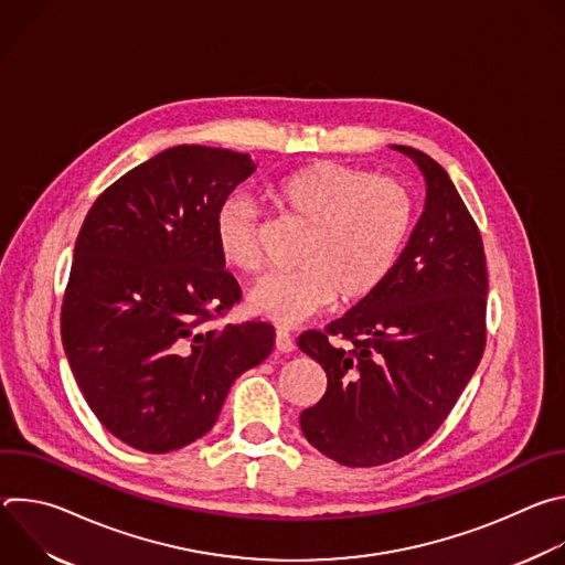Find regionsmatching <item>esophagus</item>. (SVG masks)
I'll list each match as a JSON object with an SVG mask.
<instances>
[{
	"instance_id": "obj_1",
	"label": "esophagus",
	"mask_w": 565,
	"mask_h": 565,
	"mask_svg": "<svg viewBox=\"0 0 565 565\" xmlns=\"http://www.w3.org/2000/svg\"><path fill=\"white\" fill-rule=\"evenodd\" d=\"M275 349H277L279 353H290V351H295V342H292V338H290L288 331H284V329H277V331H275Z\"/></svg>"
}]
</instances>
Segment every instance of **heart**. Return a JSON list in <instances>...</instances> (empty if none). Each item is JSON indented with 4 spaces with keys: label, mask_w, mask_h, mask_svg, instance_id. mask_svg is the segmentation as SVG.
I'll return each mask as SVG.
<instances>
[{
    "label": "heart",
    "mask_w": 565,
    "mask_h": 565,
    "mask_svg": "<svg viewBox=\"0 0 565 565\" xmlns=\"http://www.w3.org/2000/svg\"><path fill=\"white\" fill-rule=\"evenodd\" d=\"M277 203L310 227L299 270L275 273L253 286V312L292 327L340 301H360L391 275L414 225L412 192L395 179L331 163L279 179ZM259 212L250 196L230 194L214 212L221 257L241 273L262 266Z\"/></svg>",
    "instance_id": "b5f03b06"
}]
</instances>
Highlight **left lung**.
Returning <instances> with one entry per match:
<instances>
[{
    "label": "left lung",
    "instance_id": "1",
    "mask_svg": "<svg viewBox=\"0 0 565 565\" xmlns=\"http://www.w3.org/2000/svg\"><path fill=\"white\" fill-rule=\"evenodd\" d=\"M420 168L425 210L377 290L297 347L329 386L299 425L347 467H375L427 443L454 409L486 351L488 266L478 225L447 172L427 153L393 145ZM331 337L350 342L335 348Z\"/></svg>",
    "mask_w": 565,
    "mask_h": 565
}]
</instances>
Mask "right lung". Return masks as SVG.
I'll use <instances>...</instances> for the list:
<instances>
[{
	"instance_id": "add662e5",
	"label": "right lung",
	"mask_w": 565,
	"mask_h": 565,
	"mask_svg": "<svg viewBox=\"0 0 565 565\" xmlns=\"http://www.w3.org/2000/svg\"><path fill=\"white\" fill-rule=\"evenodd\" d=\"M255 170L248 153L170 147L107 188L79 227L62 344L96 418L134 449L205 436L232 382L275 347L266 321L212 327L241 299L214 212Z\"/></svg>"
}]
</instances>
